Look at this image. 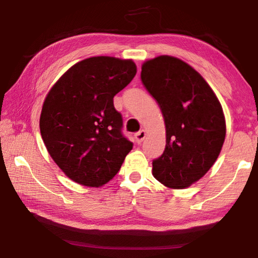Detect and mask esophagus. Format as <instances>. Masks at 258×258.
<instances>
[{
	"label": "esophagus",
	"instance_id": "esophagus-1",
	"mask_svg": "<svg viewBox=\"0 0 258 258\" xmlns=\"http://www.w3.org/2000/svg\"><path fill=\"white\" fill-rule=\"evenodd\" d=\"M146 135H147V132H146L145 130L140 131L139 133H137V135H135V139H137L138 145H141L142 141H143V140H145V138H146Z\"/></svg>",
	"mask_w": 258,
	"mask_h": 258
}]
</instances>
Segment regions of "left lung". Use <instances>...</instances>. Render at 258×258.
<instances>
[{
  "label": "left lung",
  "instance_id": "8db88e82",
  "mask_svg": "<svg viewBox=\"0 0 258 258\" xmlns=\"http://www.w3.org/2000/svg\"><path fill=\"white\" fill-rule=\"evenodd\" d=\"M141 78L159 103L166 148L152 175L169 189H185L206 174L223 147L226 124L212 87L189 63L159 55L142 63Z\"/></svg>",
  "mask_w": 258,
  "mask_h": 258
}]
</instances>
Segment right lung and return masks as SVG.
Masks as SVG:
<instances>
[{
  "mask_svg": "<svg viewBox=\"0 0 258 258\" xmlns=\"http://www.w3.org/2000/svg\"><path fill=\"white\" fill-rule=\"evenodd\" d=\"M132 59L91 56L72 66L43 102L40 130L51 158L81 185L99 187L116 175L133 143L121 134L113 97L133 80Z\"/></svg>",
  "mask_w": 258,
  "mask_h": 258,
  "instance_id": "1",
  "label": "right lung"
}]
</instances>
